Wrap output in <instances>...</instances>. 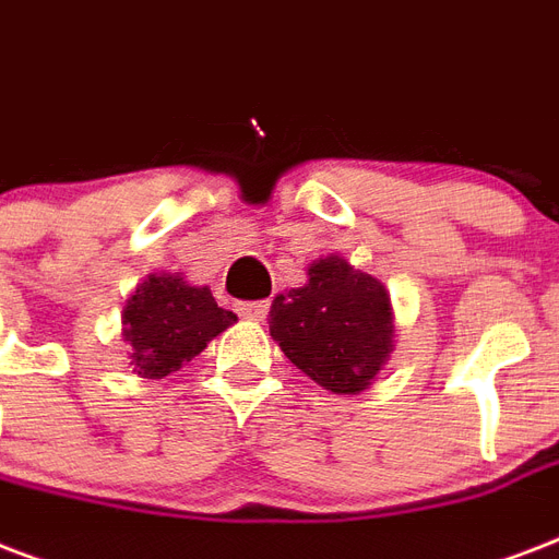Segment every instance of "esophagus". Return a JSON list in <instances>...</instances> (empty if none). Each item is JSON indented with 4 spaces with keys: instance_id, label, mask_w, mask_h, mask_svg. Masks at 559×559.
<instances>
[{
    "instance_id": "1",
    "label": "esophagus",
    "mask_w": 559,
    "mask_h": 559,
    "mask_svg": "<svg viewBox=\"0 0 559 559\" xmlns=\"http://www.w3.org/2000/svg\"><path fill=\"white\" fill-rule=\"evenodd\" d=\"M239 318L245 320H262L267 314V300H253V302H236Z\"/></svg>"
}]
</instances>
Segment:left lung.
Instances as JSON below:
<instances>
[{
    "label": "left lung",
    "instance_id": "obj_1",
    "mask_svg": "<svg viewBox=\"0 0 559 559\" xmlns=\"http://www.w3.org/2000/svg\"><path fill=\"white\" fill-rule=\"evenodd\" d=\"M271 335L297 370L332 393L365 391L393 347L391 297L347 259L309 267V283L280 294Z\"/></svg>",
    "mask_w": 559,
    "mask_h": 559
}]
</instances>
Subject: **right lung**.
<instances>
[{
  "mask_svg": "<svg viewBox=\"0 0 559 559\" xmlns=\"http://www.w3.org/2000/svg\"><path fill=\"white\" fill-rule=\"evenodd\" d=\"M236 314L221 309L210 288L186 285L180 276H148L124 306V341L133 370L163 379L192 361L206 341L230 326Z\"/></svg>",
  "mask_w": 559,
  "mask_h": 559,
  "instance_id": "right-lung-1",
  "label": "right lung"
}]
</instances>
